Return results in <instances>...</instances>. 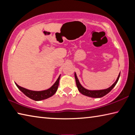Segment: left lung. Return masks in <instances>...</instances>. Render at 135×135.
Returning <instances> with one entry per match:
<instances>
[{
  "instance_id": "8db88e82",
  "label": "left lung",
  "mask_w": 135,
  "mask_h": 135,
  "mask_svg": "<svg viewBox=\"0 0 135 135\" xmlns=\"http://www.w3.org/2000/svg\"><path fill=\"white\" fill-rule=\"evenodd\" d=\"M120 76V74H118V76L117 77V80H116V81L114 82L113 85L109 87V88L106 89L98 90H91L86 89L83 88V87L81 85V84L80 83L79 79L77 77L76 73H74V77H75V79H76V85H77V88H78V90L79 92H80L81 94L87 96V97L95 98L103 97L104 96L106 95L107 93H108L109 92H110V91L114 88V87L116 85V84H117L118 79H119Z\"/></svg>"
}]
</instances>
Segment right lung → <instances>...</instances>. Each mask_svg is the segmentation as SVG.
<instances>
[{
    "label": "right lung",
    "instance_id": "1",
    "mask_svg": "<svg viewBox=\"0 0 135 135\" xmlns=\"http://www.w3.org/2000/svg\"><path fill=\"white\" fill-rule=\"evenodd\" d=\"M60 76H59L58 79L56 80L53 85H52L51 88L47 90H42V91H34V90H30L28 89H27L26 88H22V87L18 85L17 83H15L16 85L18 87V88L21 91V92L24 93L25 95H26L27 97L30 98V99L35 100H41L43 99H47L52 96H53L55 93H56L57 89H58V85H59V79H60Z\"/></svg>",
    "mask_w": 135,
    "mask_h": 135
}]
</instances>
